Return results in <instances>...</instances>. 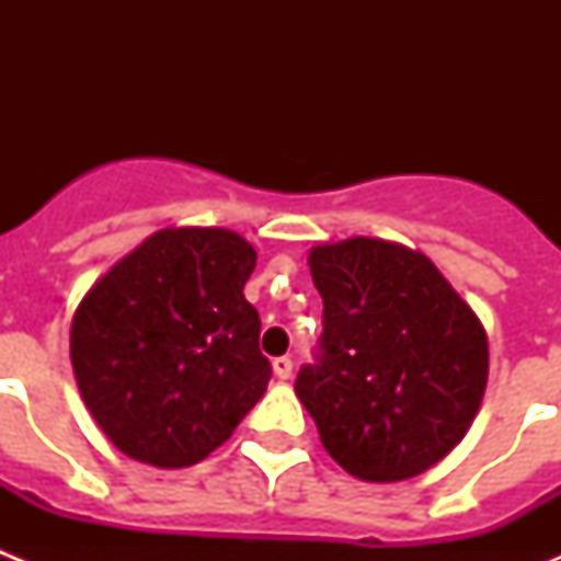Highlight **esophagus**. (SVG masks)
Masks as SVG:
<instances>
[{
	"instance_id": "esophagus-1",
	"label": "esophagus",
	"mask_w": 561,
	"mask_h": 561,
	"mask_svg": "<svg viewBox=\"0 0 561 561\" xmlns=\"http://www.w3.org/2000/svg\"><path fill=\"white\" fill-rule=\"evenodd\" d=\"M272 370H275L277 379H289V376H291V359H289V356H277V359L272 362Z\"/></svg>"
}]
</instances>
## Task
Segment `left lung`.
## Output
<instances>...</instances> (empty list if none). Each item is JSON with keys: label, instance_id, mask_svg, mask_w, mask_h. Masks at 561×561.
Segmentation results:
<instances>
[{"label": "left lung", "instance_id": "left-lung-1", "mask_svg": "<svg viewBox=\"0 0 561 561\" xmlns=\"http://www.w3.org/2000/svg\"><path fill=\"white\" fill-rule=\"evenodd\" d=\"M309 266L323 336L295 393L325 453L370 483L427 472L480 410L483 323L427 255L393 241L356 236L314 247Z\"/></svg>", "mask_w": 561, "mask_h": 561}]
</instances>
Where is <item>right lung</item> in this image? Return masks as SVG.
Masks as SVG:
<instances>
[{
  "label": "right lung",
  "mask_w": 561,
  "mask_h": 561,
  "mask_svg": "<svg viewBox=\"0 0 561 561\" xmlns=\"http://www.w3.org/2000/svg\"><path fill=\"white\" fill-rule=\"evenodd\" d=\"M255 257L232 230L168 227L87 291L69 359L83 404L128 458L199 463L264 396L272 368L244 297Z\"/></svg>",
  "instance_id": "1"
}]
</instances>
